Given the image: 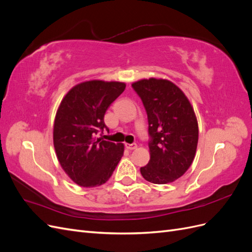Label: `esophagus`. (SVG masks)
Returning <instances> with one entry per match:
<instances>
[{
    "mask_svg": "<svg viewBox=\"0 0 252 252\" xmlns=\"http://www.w3.org/2000/svg\"><path fill=\"white\" fill-rule=\"evenodd\" d=\"M125 147H126L128 150H134V149L138 148V145H136L135 143H133V144H128V143H126V144H125Z\"/></svg>",
    "mask_w": 252,
    "mask_h": 252,
    "instance_id": "esophagus-1",
    "label": "esophagus"
}]
</instances>
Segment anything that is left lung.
<instances>
[{
  "mask_svg": "<svg viewBox=\"0 0 252 252\" xmlns=\"http://www.w3.org/2000/svg\"><path fill=\"white\" fill-rule=\"evenodd\" d=\"M148 118L150 159L141 167L143 178L168 184L191 166L199 141V125L185 94L169 80L143 79L131 84Z\"/></svg>",
  "mask_w": 252,
  "mask_h": 252,
  "instance_id": "left-lung-1",
  "label": "left lung"
}]
</instances>
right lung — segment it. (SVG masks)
I'll return each instance as SVG.
<instances>
[{
    "instance_id": "add662e5",
    "label": "right lung",
    "mask_w": 252,
    "mask_h": 252,
    "mask_svg": "<svg viewBox=\"0 0 252 252\" xmlns=\"http://www.w3.org/2000/svg\"><path fill=\"white\" fill-rule=\"evenodd\" d=\"M126 84L90 80L73 86L63 97L53 124V146L65 173L81 187L107 182L124 154V145L96 138L108 129L104 116Z\"/></svg>"
}]
</instances>
